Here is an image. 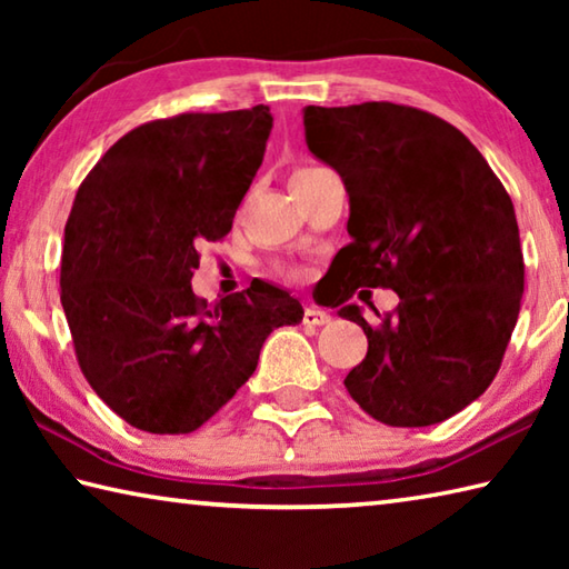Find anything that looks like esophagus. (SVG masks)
<instances>
[{
	"label": "esophagus",
	"mask_w": 569,
	"mask_h": 569,
	"mask_svg": "<svg viewBox=\"0 0 569 569\" xmlns=\"http://www.w3.org/2000/svg\"><path fill=\"white\" fill-rule=\"evenodd\" d=\"M329 321H331V316L326 313V311H321V308L308 306L306 311H303V323L306 326H323V323H329Z\"/></svg>",
	"instance_id": "34e87169"
}]
</instances>
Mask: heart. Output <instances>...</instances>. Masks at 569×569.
Instances as JSON below:
<instances>
[{"mask_svg": "<svg viewBox=\"0 0 569 569\" xmlns=\"http://www.w3.org/2000/svg\"><path fill=\"white\" fill-rule=\"evenodd\" d=\"M308 170H316V168H313V166H308V168H298L296 172H308ZM296 172H293V176H296Z\"/></svg>", "mask_w": 569, "mask_h": 569, "instance_id": "1", "label": "heart"}]
</instances>
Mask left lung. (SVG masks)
<instances>
[{
  "label": "left lung",
  "mask_w": 569,
  "mask_h": 569,
  "mask_svg": "<svg viewBox=\"0 0 569 569\" xmlns=\"http://www.w3.org/2000/svg\"><path fill=\"white\" fill-rule=\"evenodd\" d=\"M303 128L351 206V243L329 273L369 351L346 391L389 427L455 417L495 381L522 303L512 198L465 132L409 104H308ZM356 287H391L400 306L366 322L345 303Z\"/></svg>",
  "instance_id": "left-lung-1"
}]
</instances>
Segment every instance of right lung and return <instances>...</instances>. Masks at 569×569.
I'll list each match as a JSON object with an SVG mask.
<instances>
[{
	"instance_id": "1",
	"label": "right lung",
	"mask_w": 569,
	"mask_h": 569,
	"mask_svg": "<svg viewBox=\"0 0 569 569\" xmlns=\"http://www.w3.org/2000/svg\"><path fill=\"white\" fill-rule=\"evenodd\" d=\"M266 104L182 112L130 130L82 180L64 226L60 298L77 363L134 429L190 435L236 397L303 308L266 281L208 303L198 246L233 228L263 162Z\"/></svg>"
}]
</instances>
